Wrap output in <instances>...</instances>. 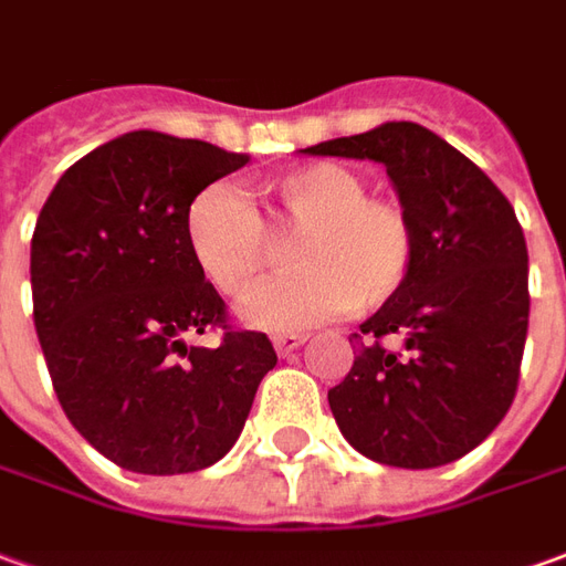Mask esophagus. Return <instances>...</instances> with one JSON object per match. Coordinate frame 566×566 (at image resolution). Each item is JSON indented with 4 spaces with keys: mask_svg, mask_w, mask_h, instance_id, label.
<instances>
[{
    "mask_svg": "<svg viewBox=\"0 0 566 566\" xmlns=\"http://www.w3.org/2000/svg\"><path fill=\"white\" fill-rule=\"evenodd\" d=\"M303 343H306L303 334H275V337H272V346H275V352H279L282 358L284 355H291L296 346H303Z\"/></svg>",
    "mask_w": 566,
    "mask_h": 566,
    "instance_id": "34e87169",
    "label": "esophagus"
}]
</instances>
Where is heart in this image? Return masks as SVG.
<instances>
[{
    "instance_id": "b5f03b06",
    "label": "heart",
    "mask_w": 566,
    "mask_h": 566,
    "mask_svg": "<svg viewBox=\"0 0 566 566\" xmlns=\"http://www.w3.org/2000/svg\"><path fill=\"white\" fill-rule=\"evenodd\" d=\"M294 272L248 306V322L272 331L310 327L339 312L382 310L413 272L420 232L405 201L370 192L337 161H312L260 187V211L229 187L201 189L187 211L189 254L205 279L244 303L291 242Z\"/></svg>"
}]
</instances>
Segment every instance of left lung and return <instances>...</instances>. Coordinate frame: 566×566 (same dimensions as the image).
Listing matches in <instances>:
<instances>
[{
	"instance_id": "left-lung-1",
	"label": "left lung",
	"mask_w": 566,
	"mask_h": 566,
	"mask_svg": "<svg viewBox=\"0 0 566 566\" xmlns=\"http://www.w3.org/2000/svg\"><path fill=\"white\" fill-rule=\"evenodd\" d=\"M306 153L382 161L420 232L401 294L349 337L352 370L327 392L339 432L382 465L460 460L503 422L521 379L531 291L515 208L475 161L413 122Z\"/></svg>"
}]
</instances>
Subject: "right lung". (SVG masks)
<instances>
[{"mask_svg": "<svg viewBox=\"0 0 566 566\" xmlns=\"http://www.w3.org/2000/svg\"><path fill=\"white\" fill-rule=\"evenodd\" d=\"M251 156L159 132L97 146L51 189L30 248L33 322L66 420L128 472L223 460L279 355L229 322L189 254L187 211ZM214 329V350L187 336Z\"/></svg>", "mask_w": 566, "mask_h": 566, "instance_id": "right-lung-1", "label": "right lung"}]
</instances>
